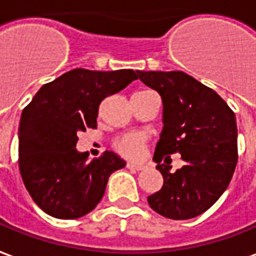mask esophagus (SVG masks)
<instances>
[{"mask_svg": "<svg viewBox=\"0 0 256 256\" xmlns=\"http://www.w3.org/2000/svg\"><path fill=\"white\" fill-rule=\"evenodd\" d=\"M126 167H128L130 170H134V172H140V170L145 168V166L144 164H136V163H128Z\"/></svg>", "mask_w": 256, "mask_h": 256, "instance_id": "1", "label": "esophagus"}]
</instances>
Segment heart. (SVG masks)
Listing matches in <instances>:
<instances>
[{"label":"heart","instance_id":"1","mask_svg":"<svg viewBox=\"0 0 256 256\" xmlns=\"http://www.w3.org/2000/svg\"><path fill=\"white\" fill-rule=\"evenodd\" d=\"M114 148L124 158L136 160L145 150V139L139 134H126L114 142Z\"/></svg>","mask_w":256,"mask_h":256}]
</instances>
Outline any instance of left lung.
Segmentation results:
<instances>
[{"label": "left lung", "mask_w": 256, "mask_h": 256, "mask_svg": "<svg viewBox=\"0 0 256 256\" xmlns=\"http://www.w3.org/2000/svg\"><path fill=\"white\" fill-rule=\"evenodd\" d=\"M163 100V131L153 160L164 182L148 202L158 214L186 220L206 212L232 181L238 160L236 116L216 92L182 71H136ZM186 164L171 172V154Z\"/></svg>", "instance_id": "1"}]
</instances>
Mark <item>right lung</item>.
<instances>
[{
	"instance_id": "right-lung-1",
	"label": "right lung",
	"mask_w": 256,
	"mask_h": 256,
	"mask_svg": "<svg viewBox=\"0 0 256 256\" xmlns=\"http://www.w3.org/2000/svg\"><path fill=\"white\" fill-rule=\"evenodd\" d=\"M138 79L132 70L76 68L43 84L22 111L19 170L36 205L52 218L78 219L102 200L111 172L125 166L114 152L89 160L78 134L96 128L98 106Z\"/></svg>"
}]
</instances>
